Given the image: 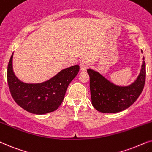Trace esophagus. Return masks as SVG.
<instances>
[{
  "instance_id": "obj_1",
  "label": "esophagus",
  "mask_w": 152,
  "mask_h": 152,
  "mask_svg": "<svg viewBox=\"0 0 152 152\" xmlns=\"http://www.w3.org/2000/svg\"><path fill=\"white\" fill-rule=\"evenodd\" d=\"M89 66V63L88 61H86V60H83V61L80 62V71H82V72H85V71H86L87 69Z\"/></svg>"
}]
</instances>
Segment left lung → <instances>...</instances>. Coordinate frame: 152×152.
I'll return each instance as SVG.
<instances>
[{
    "label": "left lung",
    "mask_w": 152,
    "mask_h": 152,
    "mask_svg": "<svg viewBox=\"0 0 152 152\" xmlns=\"http://www.w3.org/2000/svg\"><path fill=\"white\" fill-rule=\"evenodd\" d=\"M142 60L138 76L128 86H116L99 72L88 69L91 99L96 110L105 113H118L128 108L137 100L144 88L146 77L144 57Z\"/></svg>",
    "instance_id": "left-lung-1"
}]
</instances>
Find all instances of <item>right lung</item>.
I'll return each instance as SVG.
<instances>
[{
  "label": "right lung",
  "instance_id": "add662e5",
  "mask_svg": "<svg viewBox=\"0 0 152 152\" xmlns=\"http://www.w3.org/2000/svg\"><path fill=\"white\" fill-rule=\"evenodd\" d=\"M12 53L7 66V83L15 102L28 112L44 115L57 110L63 102L68 86L79 72V66L66 68L41 83H26L15 76Z\"/></svg>",
  "mask_w": 152,
  "mask_h": 152
}]
</instances>
